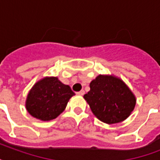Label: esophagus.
I'll return each mask as SVG.
<instances>
[{
  "label": "esophagus",
  "instance_id": "obj_1",
  "mask_svg": "<svg viewBox=\"0 0 160 160\" xmlns=\"http://www.w3.org/2000/svg\"><path fill=\"white\" fill-rule=\"evenodd\" d=\"M78 95H83L84 94H85V91L84 90H80V91H79V92L76 93Z\"/></svg>",
  "mask_w": 160,
  "mask_h": 160
}]
</instances>
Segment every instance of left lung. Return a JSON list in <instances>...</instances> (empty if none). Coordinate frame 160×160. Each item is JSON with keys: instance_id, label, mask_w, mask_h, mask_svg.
Wrapping results in <instances>:
<instances>
[{"instance_id": "8db88e82", "label": "left lung", "mask_w": 160, "mask_h": 160, "mask_svg": "<svg viewBox=\"0 0 160 160\" xmlns=\"http://www.w3.org/2000/svg\"><path fill=\"white\" fill-rule=\"evenodd\" d=\"M84 95L91 111L105 124L120 123L131 114L136 98L129 86L113 75H99L90 84Z\"/></svg>"}]
</instances>
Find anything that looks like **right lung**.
Wrapping results in <instances>:
<instances>
[{
	"mask_svg": "<svg viewBox=\"0 0 160 160\" xmlns=\"http://www.w3.org/2000/svg\"><path fill=\"white\" fill-rule=\"evenodd\" d=\"M75 93L58 77L46 76L38 80L29 91L26 109L31 116L42 121L57 118L66 108Z\"/></svg>",
	"mask_w": 160,
	"mask_h": 160,
	"instance_id": "1",
	"label": "right lung"
}]
</instances>
